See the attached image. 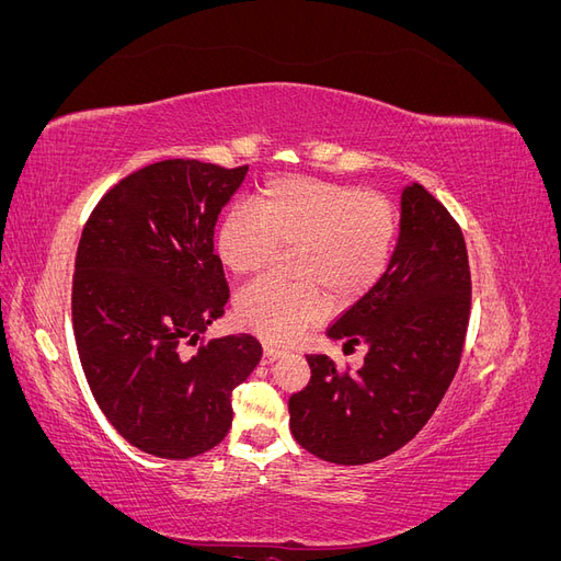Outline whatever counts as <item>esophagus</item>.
Masks as SVG:
<instances>
[{
    "label": "esophagus",
    "mask_w": 561,
    "mask_h": 561,
    "mask_svg": "<svg viewBox=\"0 0 561 561\" xmlns=\"http://www.w3.org/2000/svg\"><path fill=\"white\" fill-rule=\"evenodd\" d=\"M283 355V351L278 348V346H271V344H266L264 346V355H262V363L264 365H271V363H276L278 358Z\"/></svg>",
    "instance_id": "34e87169"
}]
</instances>
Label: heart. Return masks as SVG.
<instances>
[{"instance_id": "b5f03b06", "label": "heart", "mask_w": 561, "mask_h": 561, "mask_svg": "<svg viewBox=\"0 0 561 561\" xmlns=\"http://www.w3.org/2000/svg\"><path fill=\"white\" fill-rule=\"evenodd\" d=\"M398 215L390 201L360 186L313 178L268 182L250 208L231 210L217 229V257L233 276H252L274 262L278 248H297L287 285L262 278L236 299L243 325L276 342H293L325 316L328 287L339 301L367 295L390 266Z\"/></svg>"}]
</instances>
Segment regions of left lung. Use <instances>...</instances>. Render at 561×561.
I'll return each instance as SVG.
<instances>
[{
    "label": "left lung",
    "mask_w": 561,
    "mask_h": 561,
    "mask_svg": "<svg viewBox=\"0 0 561 561\" xmlns=\"http://www.w3.org/2000/svg\"><path fill=\"white\" fill-rule=\"evenodd\" d=\"M470 266L461 227L419 182L402 190L400 236L383 278L336 318L330 339L365 344V365L339 371L307 355L311 381L287 402L297 443L322 461L360 466L426 426L461 363Z\"/></svg>",
    "instance_id": "left-lung-1"
}]
</instances>
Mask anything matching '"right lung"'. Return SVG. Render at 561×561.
I'll use <instances>...</instances> for the list:
<instances>
[{"label":"right lung","mask_w":561,"mask_h":561,"mask_svg":"<svg viewBox=\"0 0 561 561\" xmlns=\"http://www.w3.org/2000/svg\"><path fill=\"white\" fill-rule=\"evenodd\" d=\"M245 173L196 159L145 165L100 198L81 231L72 325L83 375L112 426L159 458L222 443L233 388L262 358L252 334L182 353L225 316L229 285L213 236Z\"/></svg>","instance_id":"right-lung-1"}]
</instances>
